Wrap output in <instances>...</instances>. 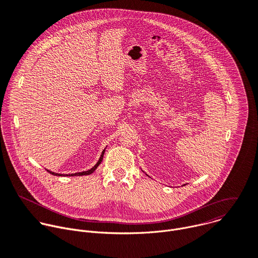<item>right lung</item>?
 I'll return each mask as SVG.
<instances>
[{
  "instance_id": "1",
  "label": "right lung",
  "mask_w": 258,
  "mask_h": 258,
  "mask_svg": "<svg viewBox=\"0 0 258 258\" xmlns=\"http://www.w3.org/2000/svg\"><path fill=\"white\" fill-rule=\"evenodd\" d=\"M104 153H105V149L103 150V152H102V154H101V156H100V158H99V160H98V162L91 168V169H89V170H87V171H83V172H76V173H70V174H61V173H56V172H53V171H50V170H48L47 169V171L48 172H50L51 174H53V175H59V176H62V175H69V176H76V175H89V174H91V173H93L96 169H97V167L99 166V164L102 162V160H103V156H104Z\"/></svg>"
}]
</instances>
